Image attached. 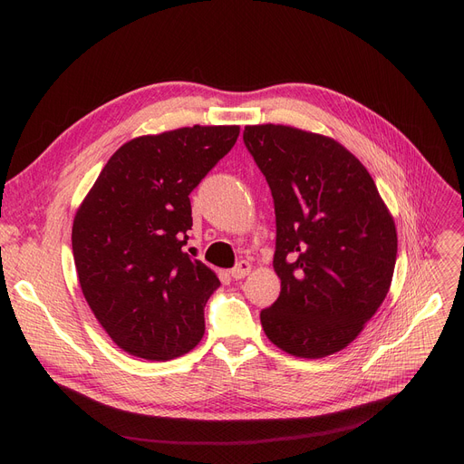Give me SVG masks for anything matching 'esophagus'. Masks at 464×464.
<instances>
[{
	"label": "esophagus",
	"instance_id": "1",
	"mask_svg": "<svg viewBox=\"0 0 464 464\" xmlns=\"http://www.w3.org/2000/svg\"><path fill=\"white\" fill-rule=\"evenodd\" d=\"M250 269H252V265L248 263V261H238L233 269L229 271V276L231 278H235V280H240V278H245V276H248V273H250Z\"/></svg>",
	"mask_w": 464,
	"mask_h": 464
}]
</instances>
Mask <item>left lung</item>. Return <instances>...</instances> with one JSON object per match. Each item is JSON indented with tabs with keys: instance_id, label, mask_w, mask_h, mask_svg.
Returning a JSON list of instances; mask_svg holds the SVG:
<instances>
[{
	"instance_id": "8db88e82",
	"label": "left lung",
	"mask_w": 464,
	"mask_h": 464,
	"mask_svg": "<svg viewBox=\"0 0 464 464\" xmlns=\"http://www.w3.org/2000/svg\"><path fill=\"white\" fill-rule=\"evenodd\" d=\"M271 188L280 295L261 325L284 352L318 359L346 348L392 285L397 231L362 163L336 140L289 126H246Z\"/></svg>"
}]
</instances>
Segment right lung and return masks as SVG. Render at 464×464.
<instances>
[{
    "label": "right lung",
    "instance_id": "1",
    "mask_svg": "<svg viewBox=\"0 0 464 464\" xmlns=\"http://www.w3.org/2000/svg\"><path fill=\"white\" fill-rule=\"evenodd\" d=\"M238 126L137 137L112 154L72 222L84 299L114 343L167 361L198 346L216 275L182 248L189 193L237 142Z\"/></svg>",
    "mask_w": 464,
    "mask_h": 464
}]
</instances>
